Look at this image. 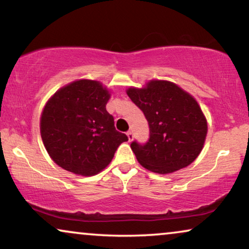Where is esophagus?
<instances>
[{
	"label": "esophagus",
	"instance_id": "esophagus-1",
	"mask_svg": "<svg viewBox=\"0 0 249 249\" xmlns=\"http://www.w3.org/2000/svg\"><path fill=\"white\" fill-rule=\"evenodd\" d=\"M126 134H127L128 141H132V140H133V139H134V133H133L132 131H128L127 133H126Z\"/></svg>",
	"mask_w": 249,
	"mask_h": 249
}]
</instances>
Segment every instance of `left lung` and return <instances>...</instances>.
I'll use <instances>...</instances> for the list:
<instances>
[{"label": "left lung", "mask_w": 249, "mask_h": 249, "mask_svg": "<svg viewBox=\"0 0 249 249\" xmlns=\"http://www.w3.org/2000/svg\"><path fill=\"white\" fill-rule=\"evenodd\" d=\"M127 94L143 111L150 128L145 143H131L143 167L157 174H170L197 158L208 124L190 93L173 82L155 80L143 89L129 88Z\"/></svg>", "instance_id": "obj_1"}]
</instances>
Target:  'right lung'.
<instances>
[{
	"label": "right lung",
	"instance_id": "right-lung-1",
	"mask_svg": "<svg viewBox=\"0 0 249 249\" xmlns=\"http://www.w3.org/2000/svg\"><path fill=\"white\" fill-rule=\"evenodd\" d=\"M110 94L100 82L79 80L59 89L48 100L40 120V134L51 158L63 169L93 176L106 168L121 143L106 110Z\"/></svg>",
	"mask_w": 249,
	"mask_h": 249
}]
</instances>
